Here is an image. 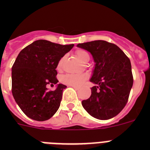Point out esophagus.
Here are the masks:
<instances>
[{
  "mask_svg": "<svg viewBox=\"0 0 150 150\" xmlns=\"http://www.w3.org/2000/svg\"><path fill=\"white\" fill-rule=\"evenodd\" d=\"M72 87L74 88V89H76V90L79 89V88H78V87H76V86H72Z\"/></svg>",
  "mask_w": 150,
  "mask_h": 150,
  "instance_id": "esophagus-1",
  "label": "esophagus"
}]
</instances>
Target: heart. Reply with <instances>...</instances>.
Returning a JSON list of instances; mask_svg holds the SVG:
<instances>
[{
    "label": "heart",
    "instance_id": "obj_1",
    "mask_svg": "<svg viewBox=\"0 0 150 150\" xmlns=\"http://www.w3.org/2000/svg\"><path fill=\"white\" fill-rule=\"evenodd\" d=\"M76 55L83 63L86 64L89 61L90 55L86 51L83 50H77L76 51ZM64 58H62L57 63V70H61L62 67ZM88 78V74H67L61 77V82L64 84L71 86H80Z\"/></svg>",
    "mask_w": 150,
    "mask_h": 150
}]
</instances>
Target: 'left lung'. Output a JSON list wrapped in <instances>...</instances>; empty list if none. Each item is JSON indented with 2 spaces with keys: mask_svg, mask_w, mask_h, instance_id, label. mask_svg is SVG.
I'll return each instance as SVG.
<instances>
[{
  "mask_svg": "<svg viewBox=\"0 0 150 150\" xmlns=\"http://www.w3.org/2000/svg\"><path fill=\"white\" fill-rule=\"evenodd\" d=\"M77 46L89 52L95 63L90 81L96 86L91 88V96L82 105L98 120H110L122 110L128 100L133 86L130 59L120 47L104 40Z\"/></svg>",
  "mask_w": 150,
  "mask_h": 150,
  "instance_id": "8db88e82",
  "label": "left lung"
}]
</instances>
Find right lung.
Listing matches in <instances>:
<instances>
[{"mask_svg":"<svg viewBox=\"0 0 150 150\" xmlns=\"http://www.w3.org/2000/svg\"><path fill=\"white\" fill-rule=\"evenodd\" d=\"M38 40L24 48L12 67V93L22 112L30 119L45 121L60 107L62 92L67 88L57 84L54 91L48 84H57V63L74 47Z\"/></svg>","mask_w":150,"mask_h":150,"instance_id":"right-lung-1","label":"right lung"}]
</instances>
